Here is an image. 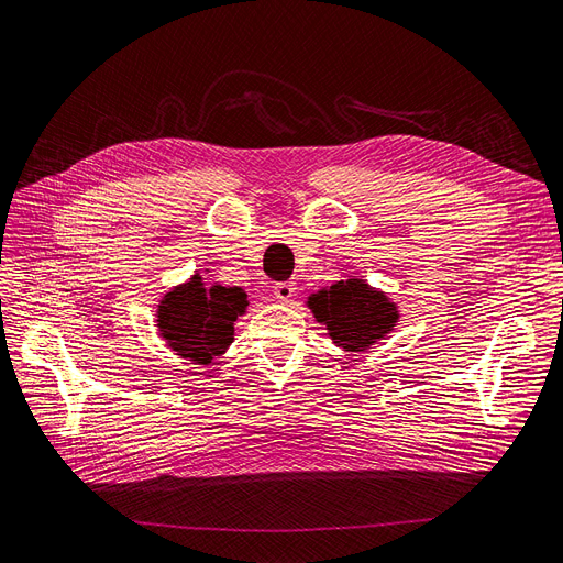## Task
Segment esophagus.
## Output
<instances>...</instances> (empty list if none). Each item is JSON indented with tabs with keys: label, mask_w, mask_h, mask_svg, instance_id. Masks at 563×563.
<instances>
[{
	"label": "esophagus",
	"mask_w": 563,
	"mask_h": 563,
	"mask_svg": "<svg viewBox=\"0 0 563 563\" xmlns=\"http://www.w3.org/2000/svg\"><path fill=\"white\" fill-rule=\"evenodd\" d=\"M294 296H296V284L294 282H279L275 286V298L279 302H288Z\"/></svg>",
	"instance_id": "1"
}]
</instances>
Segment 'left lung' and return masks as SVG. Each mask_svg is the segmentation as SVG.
Wrapping results in <instances>:
<instances>
[{
    "instance_id": "8db88e82",
    "label": "left lung",
    "mask_w": 563,
    "mask_h": 563,
    "mask_svg": "<svg viewBox=\"0 0 563 563\" xmlns=\"http://www.w3.org/2000/svg\"><path fill=\"white\" fill-rule=\"evenodd\" d=\"M305 305L325 325L332 344L346 353H367L399 323L397 302L363 277L334 282L307 296Z\"/></svg>"
}]
</instances>
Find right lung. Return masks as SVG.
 Listing matches in <instances>:
<instances>
[{"label": "right lung", "instance_id": "obj_1", "mask_svg": "<svg viewBox=\"0 0 563 563\" xmlns=\"http://www.w3.org/2000/svg\"><path fill=\"white\" fill-rule=\"evenodd\" d=\"M246 307L250 300L240 286H208L203 275L194 273L164 294L154 323L175 355L208 367L233 344V325L244 317Z\"/></svg>", "mask_w": 563, "mask_h": 563}]
</instances>
